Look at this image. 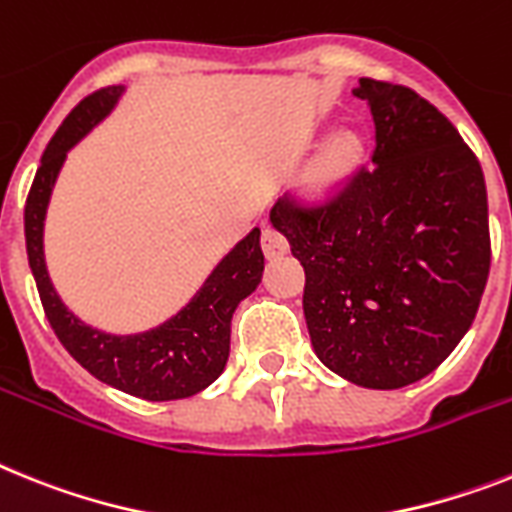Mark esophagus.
I'll return each mask as SVG.
<instances>
[{
	"instance_id": "obj_1",
	"label": "esophagus",
	"mask_w": 512,
	"mask_h": 512,
	"mask_svg": "<svg viewBox=\"0 0 512 512\" xmlns=\"http://www.w3.org/2000/svg\"><path fill=\"white\" fill-rule=\"evenodd\" d=\"M263 252L265 257H281L289 252V242H286V236L281 234L278 229H273V226H268V229L263 231Z\"/></svg>"
}]
</instances>
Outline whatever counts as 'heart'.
<instances>
[{
    "instance_id": "heart-1",
    "label": "heart",
    "mask_w": 512,
    "mask_h": 512,
    "mask_svg": "<svg viewBox=\"0 0 512 512\" xmlns=\"http://www.w3.org/2000/svg\"><path fill=\"white\" fill-rule=\"evenodd\" d=\"M359 158H362V140L354 132H338L309 166L307 176H304V192L312 197H325L336 192L356 169Z\"/></svg>"
}]
</instances>
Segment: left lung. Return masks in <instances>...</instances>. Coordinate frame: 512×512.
<instances>
[{"label": "left lung", "instance_id": "obj_1", "mask_svg": "<svg viewBox=\"0 0 512 512\" xmlns=\"http://www.w3.org/2000/svg\"><path fill=\"white\" fill-rule=\"evenodd\" d=\"M372 169L330 203L281 197L270 223L304 268L317 359L372 390L435 372L476 317L489 276L482 166L445 114L411 88L362 77Z\"/></svg>", "mask_w": 512, "mask_h": 512}]
</instances>
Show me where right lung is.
<instances>
[{
	"mask_svg": "<svg viewBox=\"0 0 512 512\" xmlns=\"http://www.w3.org/2000/svg\"><path fill=\"white\" fill-rule=\"evenodd\" d=\"M122 93V85H111L83 98L46 145L25 203L28 265L51 328L77 364L122 393L145 401H176L205 390L223 372L229 362L231 317L239 302L257 289L265 257L260 249V229H252L213 268L190 302L145 333H103L64 307L57 289L51 286L44 260L46 208L67 150L80 143L103 117H109Z\"/></svg>",
	"mask_w": 512,
	"mask_h": 512,
	"instance_id": "1",
	"label": "right lung"
}]
</instances>
